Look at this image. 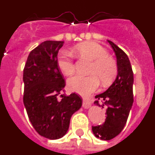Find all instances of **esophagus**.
Segmentation results:
<instances>
[{
	"instance_id": "esophagus-1",
	"label": "esophagus",
	"mask_w": 155,
	"mask_h": 155,
	"mask_svg": "<svg viewBox=\"0 0 155 155\" xmlns=\"http://www.w3.org/2000/svg\"><path fill=\"white\" fill-rule=\"evenodd\" d=\"M82 105L84 109H88V108L91 106V102L89 100L86 99V98H83V103H82Z\"/></svg>"
}]
</instances>
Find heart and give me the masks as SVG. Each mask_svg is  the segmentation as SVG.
<instances>
[{"instance_id":"heart-1","label":"heart","mask_w":155,"mask_h":155,"mask_svg":"<svg viewBox=\"0 0 155 155\" xmlns=\"http://www.w3.org/2000/svg\"><path fill=\"white\" fill-rule=\"evenodd\" d=\"M74 51L80 57L93 61V63L89 71L91 75L77 74L68 80V85L71 91L82 96H88L98 89L99 80L103 84H110L114 80L118 73V66L101 45L95 42H85L75 46ZM57 63L64 75L68 76L74 72V62L69 52H60Z\"/></svg>"}]
</instances>
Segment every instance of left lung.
Instances as JSON below:
<instances>
[{"label": "left lung", "instance_id": "8db88e82", "mask_svg": "<svg viewBox=\"0 0 155 155\" xmlns=\"http://www.w3.org/2000/svg\"><path fill=\"white\" fill-rule=\"evenodd\" d=\"M108 42L116 53L118 74L113 84L105 92L95 96V105L100 106L98 100H101L102 107H107L106 119L104 124L92 127L94 136L104 140L113 139L123 130L134 102V73L130 60L120 47L112 41Z\"/></svg>", "mask_w": 155, "mask_h": 155}]
</instances>
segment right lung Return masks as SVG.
I'll return each instance as SVG.
<instances>
[{
  "label": "right lung",
  "instance_id": "add662e5",
  "mask_svg": "<svg viewBox=\"0 0 155 155\" xmlns=\"http://www.w3.org/2000/svg\"><path fill=\"white\" fill-rule=\"evenodd\" d=\"M63 45L64 41L42 42L30 52L23 71V102L28 119L39 135L50 140L65 135L71 116L82 105L78 94H61L66 82L57 61Z\"/></svg>",
  "mask_w": 155,
  "mask_h": 155
}]
</instances>
